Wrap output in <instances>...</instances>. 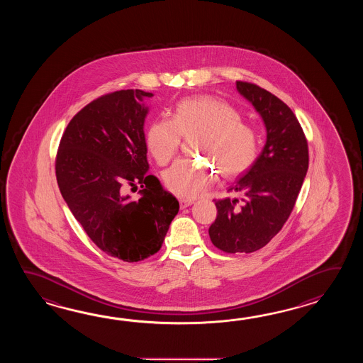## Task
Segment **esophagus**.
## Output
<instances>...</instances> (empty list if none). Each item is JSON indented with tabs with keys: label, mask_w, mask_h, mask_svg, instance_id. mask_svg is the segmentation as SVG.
<instances>
[{
	"label": "esophagus",
	"mask_w": 363,
	"mask_h": 363,
	"mask_svg": "<svg viewBox=\"0 0 363 363\" xmlns=\"http://www.w3.org/2000/svg\"><path fill=\"white\" fill-rule=\"evenodd\" d=\"M179 202H180V208H188V206H191L193 203L192 200H186V199H180Z\"/></svg>",
	"instance_id": "34e87169"
}]
</instances>
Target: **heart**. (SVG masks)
I'll use <instances>...</instances> for the list:
<instances>
[{
	"label": "heart",
	"mask_w": 363,
	"mask_h": 363,
	"mask_svg": "<svg viewBox=\"0 0 363 363\" xmlns=\"http://www.w3.org/2000/svg\"><path fill=\"white\" fill-rule=\"evenodd\" d=\"M199 131L197 152L216 162L224 177H239L255 162L258 136L255 128L241 121L231 104L210 94L183 99L172 108L171 119L150 124L147 150L155 162L164 166L178 153L183 135ZM216 164L182 158L164 171L163 182L171 192L193 199L216 183L219 174Z\"/></svg>",
	"instance_id": "heart-1"
}]
</instances>
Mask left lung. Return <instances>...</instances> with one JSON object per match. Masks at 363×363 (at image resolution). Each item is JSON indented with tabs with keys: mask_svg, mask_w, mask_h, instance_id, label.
Here are the masks:
<instances>
[{
	"mask_svg": "<svg viewBox=\"0 0 363 363\" xmlns=\"http://www.w3.org/2000/svg\"><path fill=\"white\" fill-rule=\"evenodd\" d=\"M236 86L262 116L267 140L252 167L228 188L239 199L216 202L208 228L214 247L225 253H253L264 247L288 220L308 167V140L288 105L253 83Z\"/></svg>",
	"mask_w": 363,
	"mask_h": 363,
	"instance_id": "8db88e82",
	"label": "left lung"
}]
</instances>
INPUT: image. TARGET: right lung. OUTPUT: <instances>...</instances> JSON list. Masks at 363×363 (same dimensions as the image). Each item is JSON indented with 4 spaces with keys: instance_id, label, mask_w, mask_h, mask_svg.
<instances>
[{
    "instance_id": "add662e5",
    "label": "right lung",
    "mask_w": 363,
    "mask_h": 363,
    "mask_svg": "<svg viewBox=\"0 0 363 363\" xmlns=\"http://www.w3.org/2000/svg\"><path fill=\"white\" fill-rule=\"evenodd\" d=\"M152 93L123 89L104 94L74 116L55 155L62 197L89 239L124 262L155 255L179 201L149 175L143 100ZM143 187L132 201L128 187Z\"/></svg>"
}]
</instances>
